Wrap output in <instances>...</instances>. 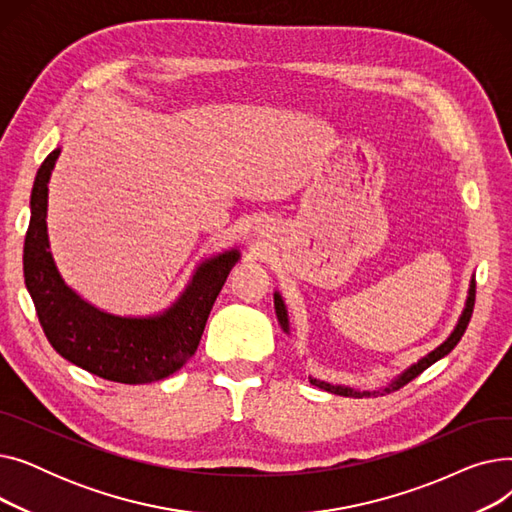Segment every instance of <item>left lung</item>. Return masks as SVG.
Returning <instances> with one entry per match:
<instances>
[{"label":"left lung","instance_id":"obj_1","mask_svg":"<svg viewBox=\"0 0 512 512\" xmlns=\"http://www.w3.org/2000/svg\"><path fill=\"white\" fill-rule=\"evenodd\" d=\"M473 305H475V278L471 276V282H469V292H467V301H465V309L459 317V321H456L454 330L448 334V338L436 346L434 351H429L425 357H421L417 363L409 365L405 371L398 373L394 380H390L386 386L378 388V390H359V388H351V386H344V384H330V382H324V380H317V378H311L309 375V382L321 390L326 392H332V394H338V396H348V398H363V396H375V394H388L392 390H398L400 386L409 384L411 380H415L417 375L421 371H425L429 365H434L436 361H440L442 357H446L452 348L459 344V340L463 338L467 326H469V319H471V313H473ZM274 309H276V317H278V324L280 328L284 330V334H290V319H288V309H286V303L282 299V294L276 290L274 292Z\"/></svg>","mask_w":512,"mask_h":512}]
</instances>
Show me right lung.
<instances>
[{
    "mask_svg": "<svg viewBox=\"0 0 512 512\" xmlns=\"http://www.w3.org/2000/svg\"><path fill=\"white\" fill-rule=\"evenodd\" d=\"M53 149L41 164L31 193V224L24 238V284L51 346L70 363L120 384H151L176 373L197 351L209 311L238 249L203 259L180 297L155 315L103 311L66 284L47 234L49 178L60 157Z\"/></svg>",
    "mask_w": 512,
    "mask_h": 512,
    "instance_id": "1",
    "label": "right lung"
}]
</instances>
